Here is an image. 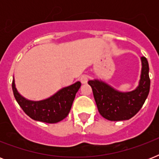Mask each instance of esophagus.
I'll return each instance as SVG.
<instances>
[{"instance_id":"1","label":"esophagus","mask_w":159,"mask_h":159,"mask_svg":"<svg viewBox=\"0 0 159 159\" xmlns=\"http://www.w3.org/2000/svg\"><path fill=\"white\" fill-rule=\"evenodd\" d=\"M88 79H89V77L87 76V75H82L80 77V81L82 82V84H85V83H87L88 82Z\"/></svg>"}]
</instances>
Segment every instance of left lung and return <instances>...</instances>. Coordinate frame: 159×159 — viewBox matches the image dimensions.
Returning <instances> with one entry per match:
<instances>
[{
	"mask_svg": "<svg viewBox=\"0 0 159 159\" xmlns=\"http://www.w3.org/2000/svg\"><path fill=\"white\" fill-rule=\"evenodd\" d=\"M142 72L139 85L133 92L122 93L114 90L104 82L97 80L89 81L95 102L101 116L111 121L129 120L135 116L143 106L150 89L148 60L141 57Z\"/></svg>",
	"mask_w": 159,
	"mask_h": 159,
	"instance_id": "1",
	"label": "left lung"
}]
</instances>
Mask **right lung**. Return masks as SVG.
I'll use <instances>...</instances> for the list:
<instances>
[{"instance_id": "add662e5", "label": "right lung", "mask_w": 159, "mask_h": 159, "mask_svg": "<svg viewBox=\"0 0 159 159\" xmlns=\"http://www.w3.org/2000/svg\"><path fill=\"white\" fill-rule=\"evenodd\" d=\"M80 87L81 82H77L69 87L62 88L48 99L31 102L19 94L15 82H12L14 97L24 112L34 120L50 124L59 122L67 117Z\"/></svg>"}]
</instances>
